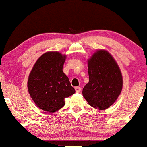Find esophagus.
<instances>
[{"label": "esophagus", "mask_w": 147, "mask_h": 147, "mask_svg": "<svg viewBox=\"0 0 147 147\" xmlns=\"http://www.w3.org/2000/svg\"><path fill=\"white\" fill-rule=\"evenodd\" d=\"M75 90H76V93H80V92H81V87L76 86V87H75Z\"/></svg>", "instance_id": "1"}]
</instances>
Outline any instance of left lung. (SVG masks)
Returning <instances> with one entry per match:
<instances>
[{"mask_svg":"<svg viewBox=\"0 0 147 147\" xmlns=\"http://www.w3.org/2000/svg\"><path fill=\"white\" fill-rule=\"evenodd\" d=\"M88 72L89 81L83 88V96L94 108H109L122 89V75L117 62L109 52L98 50L88 61Z\"/></svg>","mask_w":147,"mask_h":147,"instance_id":"8db88e82","label":"left lung"}]
</instances>
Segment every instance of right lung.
I'll return each instance as SVG.
<instances>
[{
    "mask_svg": "<svg viewBox=\"0 0 147 147\" xmlns=\"http://www.w3.org/2000/svg\"><path fill=\"white\" fill-rule=\"evenodd\" d=\"M65 59L66 56L59 52H47L38 59L29 75L28 92L43 111L56 112L64 106V98L75 93L63 72Z\"/></svg>",
    "mask_w": 147,
    "mask_h": 147,
    "instance_id": "right-lung-1",
    "label": "right lung"
}]
</instances>
